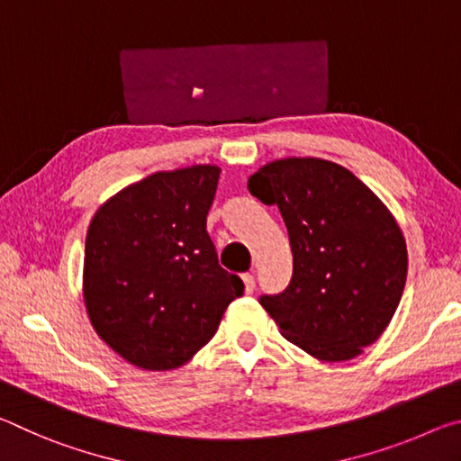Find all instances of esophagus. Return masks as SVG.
Here are the masks:
<instances>
[{"label":"esophagus","instance_id":"1","mask_svg":"<svg viewBox=\"0 0 461 461\" xmlns=\"http://www.w3.org/2000/svg\"><path fill=\"white\" fill-rule=\"evenodd\" d=\"M241 280H244V291H246V294H252L254 288H256V278H254V275H249V272H246V275H241Z\"/></svg>","mask_w":461,"mask_h":461}]
</instances>
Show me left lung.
Masks as SVG:
<instances>
[{
	"mask_svg": "<svg viewBox=\"0 0 461 461\" xmlns=\"http://www.w3.org/2000/svg\"><path fill=\"white\" fill-rule=\"evenodd\" d=\"M248 189L278 207L293 249L291 283L260 305L319 360L360 356L388 327L407 283V244L393 213L354 173L321 158L268 162Z\"/></svg>",
	"mask_w": 461,
	"mask_h": 461,
	"instance_id": "obj_1",
	"label": "left lung"
}]
</instances>
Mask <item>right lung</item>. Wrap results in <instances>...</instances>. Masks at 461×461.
Instances as JSON below:
<instances>
[{
  "label": "right lung",
  "instance_id": "1",
  "mask_svg": "<svg viewBox=\"0 0 461 461\" xmlns=\"http://www.w3.org/2000/svg\"><path fill=\"white\" fill-rule=\"evenodd\" d=\"M220 173L213 165L154 173L113 194L89 223L85 307L99 338L138 368L189 362L244 294L207 233Z\"/></svg>",
  "mask_w": 461,
  "mask_h": 461
}]
</instances>
